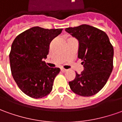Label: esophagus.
I'll use <instances>...</instances> for the list:
<instances>
[{
    "mask_svg": "<svg viewBox=\"0 0 122 122\" xmlns=\"http://www.w3.org/2000/svg\"><path fill=\"white\" fill-rule=\"evenodd\" d=\"M61 71L62 72H63V73H65V72H66L67 70V69H63V68H61Z\"/></svg>",
    "mask_w": 122,
    "mask_h": 122,
    "instance_id": "34e87169",
    "label": "esophagus"
}]
</instances>
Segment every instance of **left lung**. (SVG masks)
Returning a JSON list of instances; mask_svg holds the SVG:
<instances>
[{
  "label": "left lung",
  "mask_w": 122,
  "mask_h": 122,
  "mask_svg": "<svg viewBox=\"0 0 122 122\" xmlns=\"http://www.w3.org/2000/svg\"><path fill=\"white\" fill-rule=\"evenodd\" d=\"M65 30L78 40V58L84 67L69 82L70 88L79 96H93L104 87L112 71L113 46L106 33L88 25L69 27Z\"/></svg>",
  "instance_id": "obj_1"
}]
</instances>
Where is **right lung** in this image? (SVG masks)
I'll use <instances>...</instances> for the list:
<instances>
[{
  "label": "right lung",
  "instance_id": "1",
  "mask_svg": "<svg viewBox=\"0 0 122 122\" xmlns=\"http://www.w3.org/2000/svg\"><path fill=\"white\" fill-rule=\"evenodd\" d=\"M63 29L34 26L15 39L9 54L12 77L18 87L30 97L42 98L53 89L59 68H51L43 61L49 54L52 40Z\"/></svg>",
  "mask_w": 122,
  "mask_h": 122
}]
</instances>
